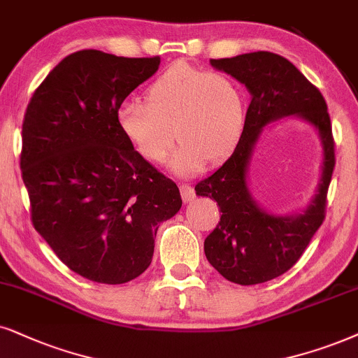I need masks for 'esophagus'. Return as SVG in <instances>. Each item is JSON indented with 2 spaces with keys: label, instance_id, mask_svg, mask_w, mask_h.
<instances>
[{
  "label": "esophagus",
  "instance_id": "1",
  "mask_svg": "<svg viewBox=\"0 0 358 358\" xmlns=\"http://www.w3.org/2000/svg\"><path fill=\"white\" fill-rule=\"evenodd\" d=\"M180 192H182V198L185 203L192 201L194 198V188L192 187V185H188V183L180 185Z\"/></svg>",
  "mask_w": 358,
  "mask_h": 358
}]
</instances>
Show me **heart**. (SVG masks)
<instances>
[{
    "label": "heart",
    "mask_w": 358,
    "mask_h": 358,
    "mask_svg": "<svg viewBox=\"0 0 358 358\" xmlns=\"http://www.w3.org/2000/svg\"><path fill=\"white\" fill-rule=\"evenodd\" d=\"M147 103L124 102L117 124L129 143L152 164H164L173 145L171 169L200 171L231 155L246 122L244 90L231 76L178 62L147 87ZM174 132L171 133V130Z\"/></svg>",
    "instance_id": "b5f03b06"
}]
</instances>
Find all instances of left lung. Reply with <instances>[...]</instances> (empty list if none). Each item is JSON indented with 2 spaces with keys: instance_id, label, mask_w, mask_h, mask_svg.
Listing matches in <instances>:
<instances>
[{
  "instance_id": "left-lung-1",
  "label": "left lung",
  "mask_w": 358,
  "mask_h": 358,
  "mask_svg": "<svg viewBox=\"0 0 358 358\" xmlns=\"http://www.w3.org/2000/svg\"><path fill=\"white\" fill-rule=\"evenodd\" d=\"M251 92L246 122L233 155L215 173L196 183V194L218 203L221 218L205 239V255L224 279L252 286L284 274L301 259L325 218L327 192L336 166V143L327 103L320 90L279 54L257 51L211 59ZM296 113L320 130L324 166L318 194L297 217H274L261 210L245 185L247 164L262 127Z\"/></svg>"
}]
</instances>
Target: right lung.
Returning <instances> with one entry per match:
<instances>
[{"instance_id": "1", "label": "right lung", "mask_w": 358, "mask_h": 358, "mask_svg": "<svg viewBox=\"0 0 358 358\" xmlns=\"http://www.w3.org/2000/svg\"><path fill=\"white\" fill-rule=\"evenodd\" d=\"M158 66V56L72 52L26 108L20 165L31 221L67 268L94 282L138 278L152 262L158 224L182 208L176 183L117 124L122 102Z\"/></svg>"}]
</instances>
